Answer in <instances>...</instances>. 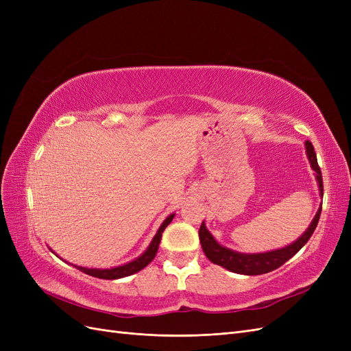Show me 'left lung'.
<instances>
[{"label":"left lung","instance_id":"1","mask_svg":"<svg viewBox=\"0 0 351 351\" xmlns=\"http://www.w3.org/2000/svg\"><path fill=\"white\" fill-rule=\"evenodd\" d=\"M306 154H307V156H309L311 165L313 168V171L316 173V180H317V184H319L321 195L324 196L322 173H321L319 165H317V159H316L313 145L309 141H306ZM321 210H322V208H319V210L316 212V215H315L313 221L311 222L309 228L304 231V234L299 240L290 244V246H287L284 249H278V250H272V252H267V253H253V254L230 250L215 241V239L212 237L210 232L206 230L204 222H202V226L199 228V240L202 244V249H204V252L206 254V258L212 263L219 265V267L226 268L231 272L243 274V275L267 274V272H271L274 269L280 268L281 265H284L290 258H293L294 254L304 246L307 240H309L313 234V231L317 226V221H319V217H321Z\"/></svg>","mask_w":351,"mask_h":351}]
</instances>
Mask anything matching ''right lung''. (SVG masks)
Masks as SVG:
<instances>
[{
    "label": "right lung",
    "instance_id": "right-lung-1",
    "mask_svg": "<svg viewBox=\"0 0 351 351\" xmlns=\"http://www.w3.org/2000/svg\"><path fill=\"white\" fill-rule=\"evenodd\" d=\"M173 218H174V214L169 215L162 222V226L159 227L156 236L151 241L149 247H147V250L142 254V256L134 259L133 262H129V263L123 265V267H117V268H111V269H88V268H82V267H76V268L80 269L84 274L92 275V277H95V278H102V280H117V278L129 277V275H132V274L139 272L141 269H143L146 267V265H149L154 261V258L156 256L159 243H161L162 232H164V230L167 228V226L169 224V222L173 221Z\"/></svg>",
    "mask_w": 351,
    "mask_h": 351
}]
</instances>
